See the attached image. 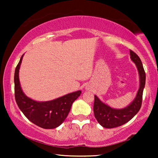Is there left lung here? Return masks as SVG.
<instances>
[{
	"instance_id": "8db88e82",
	"label": "left lung",
	"mask_w": 158,
	"mask_h": 158,
	"mask_svg": "<svg viewBox=\"0 0 158 158\" xmlns=\"http://www.w3.org/2000/svg\"><path fill=\"white\" fill-rule=\"evenodd\" d=\"M130 53L131 60L135 63L139 75V88L134 100L126 107L123 109L111 108L95 95L93 106L95 117L100 125L105 128L111 129L126 123L138 113L141 106L143 91L146 83V74L139 57L132 51L130 50Z\"/></svg>"
}]
</instances>
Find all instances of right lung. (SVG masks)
Here are the masks:
<instances>
[{
	"instance_id": "obj_1",
	"label": "right lung",
	"mask_w": 158,
	"mask_h": 158,
	"mask_svg": "<svg viewBox=\"0 0 158 158\" xmlns=\"http://www.w3.org/2000/svg\"><path fill=\"white\" fill-rule=\"evenodd\" d=\"M22 55L15 73V96L19 108L29 121L44 129H53L63 123L73 103L79 98L81 90L68 93L53 100L35 101L27 97L21 89L19 73Z\"/></svg>"
}]
</instances>
